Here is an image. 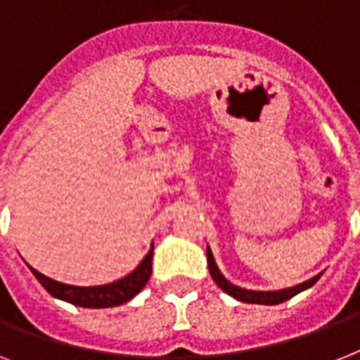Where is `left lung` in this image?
I'll return each mask as SVG.
<instances>
[{"label": "left lung", "mask_w": 360, "mask_h": 360, "mask_svg": "<svg viewBox=\"0 0 360 360\" xmlns=\"http://www.w3.org/2000/svg\"><path fill=\"white\" fill-rule=\"evenodd\" d=\"M207 265H209V273L213 276L214 284L219 285L220 290L226 291L228 295L236 297L237 301L240 302H252V304H280V302L288 301L297 293H301V291L308 290L310 285H314L319 280L321 273L318 276H314V278L307 280V282H302V284L295 285V288H288V290H280V291H252V290H243V288H237V285L230 284L228 280L222 276V273L217 267V263H214V257L211 254V248L207 246Z\"/></svg>", "instance_id": "8db88e82"}]
</instances>
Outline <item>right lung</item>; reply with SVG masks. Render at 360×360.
Returning a JSON list of instances; mask_svg holds the SVG:
<instances>
[{
  "label": "right lung",
  "instance_id": "right-lung-1",
  "mask_svg": "<svg viewBox=\"0 0 360 360\" xmlns=\"http://www.w3.org/2000/svg\"><path fill=\"white\" fill-rule=\"evenodd\" d=\"M151 263H153V248L149 250L141 263L127 274L124 278L112 282V284L104 285H91V288H80V285H69L56 282V280L48 278L33 267L31 273L35 274V278L42 284V288L50 293L52 297H58L61 301H67L70 304L84 308H110L120 307L123 302L130 301L132 297L138 295L143 285L147 284V280L151 276Z\"/></svg>",
  "mask_w": 360,
  "mask_h": 360
}]
</instances>
